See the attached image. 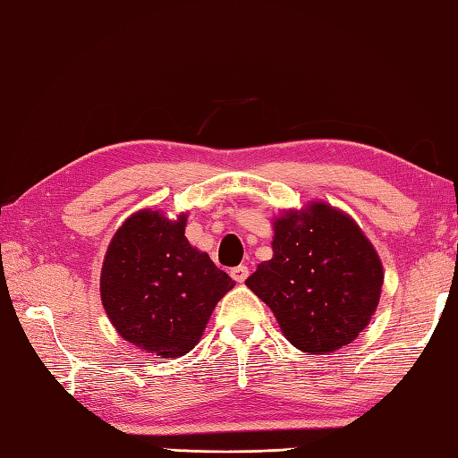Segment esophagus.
<instances>
[{"mask_svg": "<svg viewBox=\"0 0 458 458\" xmlns=\"http://www.w3.org/2000/svg\"><path fill=\"white\" fill-rule=\"evenodd\" d=\"M231 277H233V281L243 283V281L249 277V267H247V265L233 267V269H231Z\"/></svg>", "mask_w": 458, "mask_h": 458, "instance_id": "1", "label": "esophagus"}]
</instances>
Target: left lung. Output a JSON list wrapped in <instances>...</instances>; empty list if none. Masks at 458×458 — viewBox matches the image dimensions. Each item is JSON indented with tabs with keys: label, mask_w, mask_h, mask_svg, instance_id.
I'll use <instances>...</instances> for the list:
<instances>
[{
	"label": "left lung",
	"mask_w": 458,
	"mask_h": 458,
	"mask_svg": "<svg viewBox=\"0 0 458 458\" xmlns=\"http://www.w3.org/2000/svg\"><path fill=\"white\" fill-rule=\"evenodd\" d=\"M297 349L323 355L349 344L375 313L383 265L347 215L313 203L275 221L273 259L245 281Z\"/></svg>",
	"instance_id": "left-lung-1"
}]
</instances>
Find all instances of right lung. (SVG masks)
Here are the masks:
<instances>
[{
    "label": "right lung",
    "instance_id": "right-lung-1",
    "mask_svg": "<svg viewBox=\"0 0 458 458\" xmlns=\"http://www.w3.org/2000/svg\"><path fill=\"white\" fill-rule=\"evenodd\" d=\"M233 279L185 237V215L140 211L115 233L101 271V301L117 333L153 355L191 351Z\"/></svg>",
    "mask_w": 458,
    "mask_h": 458
}]
</instances>
